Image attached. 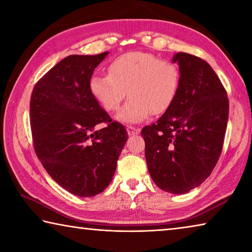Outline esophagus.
<instances>
[{
	"instance_id": "34e87169",
	"label": "esophagus",
	"mask_w": 252,
	"mask_h": 252,
	"mask_svg": "<svg viewBox=\"0 0 252 252\" xmlns=\"http://www.w3.org/2000/svg\"><path fill=\"white\" fill-rule=\"evenodd\" d=\"M126 132L129 135H136L140 133V129H136L134 126H126Z\"/></svg>"
}]
</instances>
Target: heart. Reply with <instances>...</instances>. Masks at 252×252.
<instances>
[{"instance_id": "heart-1", "label": "heart", "mask_w": 252, "mask_h": 252, "mask_svg": "<svg viewBox=\"0 0 252 252\" xmlns=\"http://www.w3.org/2000/svg\"><path fill=\"white\" fill-rule=\"evenodd\" d=\"M180 73L167 60L146 52H129L110 62L108 74H93L89 90L108 112L117 111L126 93L129 101L117 119L125 123H139L153 114L167 111L176 99Z\"/></svg>"}]
</instances>
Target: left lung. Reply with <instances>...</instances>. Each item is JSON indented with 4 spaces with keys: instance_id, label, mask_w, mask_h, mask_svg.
Listing matches in <instances>:
<instances>
[{
    "instance_id": "1",
    "label": "left lung",
    "mask_w": 252,
    "mask_h": 252,
    "mask_svg": "<svg viewBox=\"0 0 252 252\" xmlns=\"http://www.w3.org/2000/svg\"><path fill=\"white\" fill-rule=\"evenodd\" d=\"M180 82L176 99L159 120L144 126L149 173L161 190L183 194L210 176L222 151L229 100L212 67L179 52Z\"/></svg>"
}]
</instances>
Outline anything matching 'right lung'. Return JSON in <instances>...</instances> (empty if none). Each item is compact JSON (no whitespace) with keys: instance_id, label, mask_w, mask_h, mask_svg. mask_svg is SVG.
Returning <instances> with one entry per match:
<instances>
[{"instance_id":"right-lung-1","label":"right lung","mask_w":252,"mask_h":252,"mask_svg":"<svg viewBox=\"0 0 252 252\" xmlns=\"http://www.w3.org/2000/svg\"><path fill=\"white\" fill-rule=\"evenodd\" d=\"M108 54L61 60L35 84L30 101L37 158L59 186L78 197H93L110 185L127 140L125 126L112 122L89 90ZM103 122L107 126L95 130Z\"/></svg>"}]
</instances>
